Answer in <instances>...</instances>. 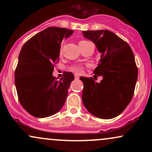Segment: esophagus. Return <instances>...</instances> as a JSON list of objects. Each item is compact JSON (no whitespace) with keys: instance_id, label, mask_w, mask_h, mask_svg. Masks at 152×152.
<instances>
[{"instance_id":"1","label":"esophagus","mask_w":152,"mask_h":152,"mask_svg":"<svg viewBox=\"0 0 152 152\" xmlns=\"http://www.w3.org/2000/svg\"><path fill=\"white\" fill-rule=\"evenodd\" d=\"M74 78H75V79H78V78H79V76H78V75H75Z\"/></svg>"}]
</instances>
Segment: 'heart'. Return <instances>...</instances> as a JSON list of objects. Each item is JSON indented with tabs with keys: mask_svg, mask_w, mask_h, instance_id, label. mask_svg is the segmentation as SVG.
I'll return each mask as SVG.
<instances>
[{
	"mask_svg": "<svg viewBox=\"0 0 152 152\" xmlns=\"http://www.w3.org/2000/svg\"><path fill=\"white\" fill-rule=\"evenodd\" d=\"M81 41V42H82ZM62 50H63V46L61 47L60 48V53H62ZM82 66H80V65H76V64H75V65H72L69 68V70L72 71V72L74 73H76V74H78V73L81 72V71L82 70Z\"/></svg>",
	"mask_w": 152,
	"mask_h": 152,
	"instance_id": "b5f03b06",
	"label": "heart"
}]
</instances>
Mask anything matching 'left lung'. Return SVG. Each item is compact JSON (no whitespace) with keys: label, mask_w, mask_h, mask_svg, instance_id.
Masks as SVG:
<instances>
[{"label":"left lung","mask_w":152,"mask_h":152,"mask_svg":"<svg viewBox=\"0 0 152 152\" xmlns=\"http://www.w3.org/2000/svg\"><path fill=\"white\" fill-rule=\"evenodd\" d=\"M83 34L101 53L94 73L96 77L103 76L100 83L92 77H80L83 83V104L96 117L114 118L123 112L134 96L138 69L133 51L126 41L110 31H86Z\"/></svg>","instance_id":"obj_1"}]
</instances>
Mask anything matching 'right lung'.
Segmentation results:
<instances>
[{"label":"right lung","instance_id":"obj_1","mask_svg":"<svg viewBox=\"0 0 152 152\" xmlns=\"http://www.w3.org/2000/svg\"><path fill=\"white\" fill-rule=\"evenodd\" d=\"M72 34L69 29L47 28L26 41L20 50L15 71V88L20 104L35 117L52 116L65 104L74 74L65 71L58 81L52 74L59 61L63 39Z\"/></svg>","mask_w":152,"mask_h":152}]
</instances>
